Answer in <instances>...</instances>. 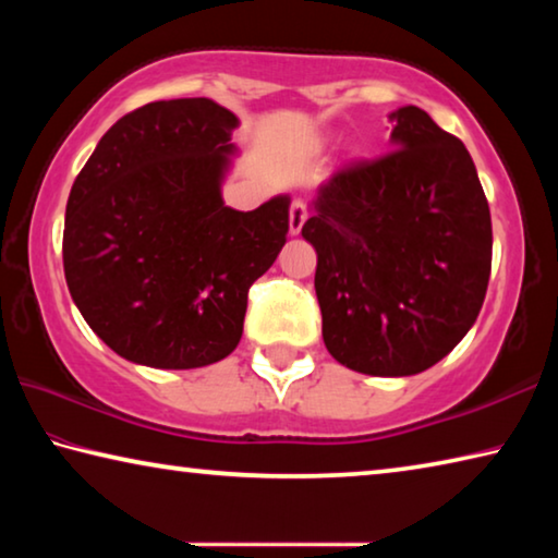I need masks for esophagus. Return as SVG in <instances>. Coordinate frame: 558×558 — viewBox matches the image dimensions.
Segmentation results:
<instances>
[{"instance_id":"34e87169","label":"esophagus","mask_w":558,"mask_h":558,"mask_svg":"<svg viewBox=\"0 0 558 558\" xmlns=\"http://www.w3.org/2000/svg\"><path fill=\"white\" fill-rule=\"evenodd\" d=\"M305 221H307V206L300 199H295L290 204V219H288L290 235H298L302 231V226H305Z\"/></svg>"}]
</instances>
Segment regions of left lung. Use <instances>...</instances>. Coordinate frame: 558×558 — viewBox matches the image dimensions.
I'll list each match as a JSON object with an SVG mask.
<instances>
[{"label":"left lung","instance_id":"1","mask_svg":"<svg viewBox=\"0 0 558 558\" xmlns=\"http://www.w3.org/2000/svg\"><path fill=\"white\" fill-rule=\"evenodd\" d=\"M389 118L393 153L319 186L302 235L327 352L359 374L411 376L475 325L493 221L465 145L415 106Z\"/></svg>","mask_w":558,"mask_h":558}]
</instances>
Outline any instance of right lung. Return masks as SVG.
Listing matches in <instances>:
<instances>
[{
	"mask_svg": "<svg viewBox=\"0 0 558 558\" xmlns=\"http://www.w3.org/2000/svg\"><path fill=\"white\" fill-rule=\"evenodd\" d=\"M239 118L209 98L157 100L120 118L75 177L63 270L112 352L196 369L241 342L248 288L286 245L290 196L223 204Z\"/></svg>",
	"mask_w": 558,
	"mask_h": 558,
	"instance_id": "obj_1",
	"label": "right lung"
}]
</instances>
